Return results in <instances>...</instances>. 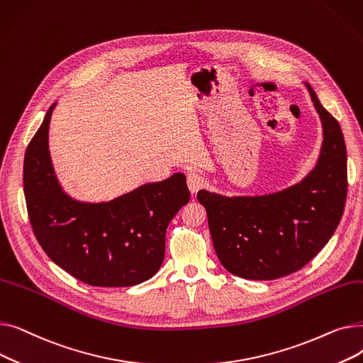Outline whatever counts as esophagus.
<instances>
[{
	"instance_id": "1",
	"label": "esophagus",
	"mask_w": 363,
	"mask_h": 363,
	"mask_svg": "<svg viewBox=\"0 0 363 363\" xmlns=\"http://www.w3.org/2000/svg\"><path fill=\"white\" fill-rule=\"evenodd\" d=\"M186 184H188V189L191 194H196L200 188H203L204 185V178L196 172H189L186 177Z\"/></svg>"
}]
</instances>
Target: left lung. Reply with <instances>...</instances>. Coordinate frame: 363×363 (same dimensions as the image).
Here are the masks:
<instances>
[{"label":"left lung","instance_id":"1","mask_svg":"<svg viewBox=\"0 0 363 363\" xmlns=\"http://www.w3.org/2000/svg\"><path fill=\"white\" fill-rule=\"evenodd\" d=\"M322 123L315 167L300 182L263 196H220L200 189L215 252L223 268L245 279L269 281L309 263L330 241L345 212L347 152L338 122L309 84Z\"/></svg>","mask_w":363,"mask_h":363}]
</instances>
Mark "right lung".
Returning a JSON list of instances; mask_svg holds the SVG:
<instances>
[{"label": "right lung", "instance_id": "right-lung-1", "mask_svg": "<svg viewBox=\"0 0 363 363\" xmlns=\"http://www.w3.org/2000/svg\"><path fill=\"white\" fill-rule=\"evenodd\" d=\"M54 103L29 143L23 189L33 234L48 257L94 287H130L155 277L164 259L166 228L189 201L184 174L148 182L100 203L70 197L51 162Z\"/></svg>", "mask_w": 363, "mask_h": 363}]
</instances>
